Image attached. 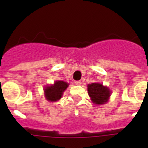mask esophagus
<instances>
[{
	"label": "esophagus",
	"instance_id": "esophagus-1",
	"mask_svg": "<svg viewBox=\"0 0 148 148\" xmlns=\"http://www.w3.org/2000/svg\"><path fill=\"white\" fill-rule=\"evenodd\" d=\"M75 84L76 85H80L82 82H81V81H76V82H75Z\"/></svg>",
	"mask_w": 148,
	"mask_h": 148
}]
</instances>
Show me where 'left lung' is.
Segmentation results:
<instances>
[{
	"label": "left lung",
	"instance_id": "obj_1",
	"mask_svg": "<svg viewBox=\"0 0 148 148\" xmlns=\"http://www.w3.org/2000/svg\"><path fill=\"white\" fill-rule=\"evenodd\" d=\"M89 96L95 104H105L110 96V91L106 86L99 83H92L87 85Z\"/></svg>",
	"mask_w": 148,
	"mask_h": 148
}]
</instances>
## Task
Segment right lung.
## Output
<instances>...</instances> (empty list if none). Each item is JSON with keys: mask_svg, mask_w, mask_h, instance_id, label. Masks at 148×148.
Wrapping results in <instances>:
<instances>
[{"mask_svg": "<svg viewBox=\"0 0 148 148\" xmlns=\"http://www.w3.org/2000/svg\"><path fill=\"white\" fill-rule=\"evenodd\" d=\"M69 86L68 83L63 81H56L54 84L47 86L44 88V95L49 101H57L61 99L63 92Z\"/></svg>", "mask_w": 148, "mask_h": 148, "instance_id": "add662e5", "label": "right lung"}]
</instances>
